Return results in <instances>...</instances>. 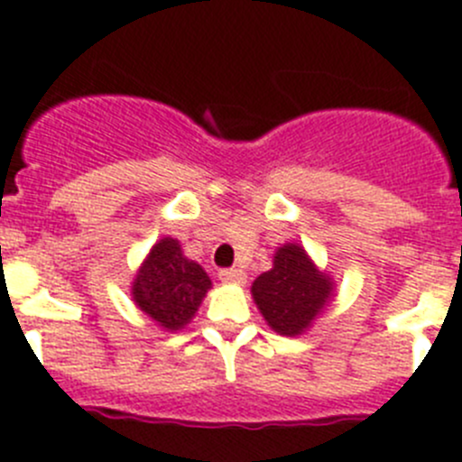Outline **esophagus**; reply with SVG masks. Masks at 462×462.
Segmentation results:
<instances>
[{"mask_svg":"<svg viewBox=\"0 0 462 462\" xmlns=\"http://www.w3.org/2000/svg\"><path fill=\"white\" fill-rule=\"evenodd\" d=\"M219 280H222L224 284H245L247 275H245V271H240V268H228V271L219 273Z\"/></svg>","mask_w":462,"mask_h":462,"instance_id":"34e87169","label":"esophagus"}]
</instances>
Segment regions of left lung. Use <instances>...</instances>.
Segmentation results:
<instances>
[{"mask_svg":"<svg viewBox=\"0 0 462 462\" xmlns=\"http://www.w3.org/2000/svg\"><path fill=\"white\" fill-rule=\"evenodd\" d=\"M336 296V282L312 261L300 243H284L273 256V268L252 282V298L277 336L296 337L312 328Z\"/></svg>","mask_w":462,"mask_h":462,"instance_id":"8db88e82","label":"left lung"}]
</instances>
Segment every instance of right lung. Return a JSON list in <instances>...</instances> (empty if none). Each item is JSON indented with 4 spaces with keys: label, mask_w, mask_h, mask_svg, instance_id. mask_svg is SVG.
<instances>
[{
    "label": "right lung",
    "mask_w": 462,
    "mask_h": 462,
    "mask_svg": "<svg viewBox=\"0 0 462 462\" xmlns=\"http://www.w3.org/2000/svg\"><path fill=\"white\" fill-rule=\"evenodd\" d=\"M212 289L208 273L187 259L180 240L164 236L150 247L132 282V300L164 330H182Z\"/></svg>",
    "instance_id": "1"
}]
</instances>
